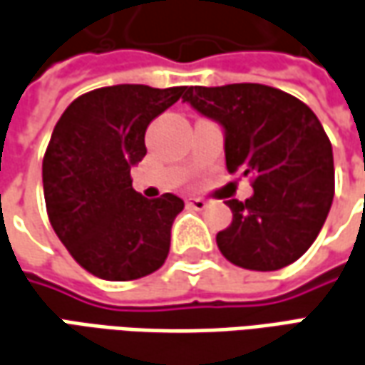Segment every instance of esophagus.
Masks as SVG:
<instances>
[{
    "label": "esophagus",
    "instance_id": "34e87169",
    "mask_svg": "<svg viewBox=\"0 0 365 365\" xmlns=\"http://www.w3.org/2000/svg\"><path fill=\"white\" fill-rule=\"evenodd\" d=\"M187 205L193 207V210H205V207L210 205V202H205L202 197H190V200H187Z\"/></svg>",
    "mask_w": 365,
    "mask_h": 365
}]
</instances>
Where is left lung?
<instances>
[{"label":"left lung","instance_id":"1","mask_svg":"<svg viewBox=\"0 0 365 365\" xmlns=\"http://www.w3.org/2000/svg\"><path fill=\"white\" fill-rule=\"evenodd\" d=\"M183 101L224 130L227 172L252 178L254 193L227 200L232 224L215 235L225 259L274 272L318 237L334 202V151L316 113L262 83L187 88Z\"/></svg>","mask_w":365,"mask_h":365}]
</instances>
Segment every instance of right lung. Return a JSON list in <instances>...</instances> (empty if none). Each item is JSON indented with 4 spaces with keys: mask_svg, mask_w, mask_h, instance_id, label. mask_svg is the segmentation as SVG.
Masks as SVG:
<instances>
[{
    "mask_svg": "<svg viewBox=\"0 0 365 365\" xmlns=\"http://www.w3.org/2000/svg\"><path fill=\"white\" fill-rule=\"evenodd\" d=\"M185 88L140 83L99 88L69 103L43 158V195L51 227L89 274L128 282L160 269L183 200H148L131 168L148 153L145 130Z\"/></svg>",
    "mask_w": 365,
    "mask_h": 365,
    "instance_id": "right-lung-1",
    "label": "right lung"
}]
</instances>
